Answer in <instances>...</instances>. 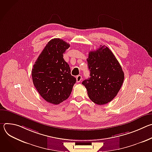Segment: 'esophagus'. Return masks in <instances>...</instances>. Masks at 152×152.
<instances>
[{"label": "esophagus", "mask_w": 152, "mask_h": 152, "mask_svg": "<svg viewBox=\"0 0 152 152\" xmlns=\"http://www.w3.org/2000/svg\"><path fill=\"white\" fill-rule=\"evenodd\" d=\"M82 77L81 75L77 76V77H76V81H77V82H80L82 80Z\"/></svg>", "instance_id": "esophagus-1"}]
</instances>
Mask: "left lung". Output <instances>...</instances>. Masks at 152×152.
Segmentation results:
<instances>
[{"label":"left lung","instance_id":"1","mask_svg":"<svg viewBox=\"0 0 152 152\" xmlns=\"http://www.w3.org/2000/svg\"><path fill=\"white\" fill-rule=\"evenodd\" d=\"M90 77L82 82L89 98L102 105L110 102L123 85L124 75L117 58L106 46L90 51L86 59Z\"/></svg>","mask_w":152,"mask_h":152}]
</instances>
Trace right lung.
<instances>
[{
	"label": "right lung",
	"mask_w": 152,
	"mask_h": 152,
	"mask_svg": "<svg viewBox=\"0 0 152 152\" xmlns=\"http://www.w3.org/2000/svg\"><path fill=\"white\" fill-rule=\"evenodd\" d=\"M70 45L59 38L51 39L35 61L32 77L40 96L49 103L58 104L70 96L76 79L71 75L63 54Z\"/></svg>",
	"instance_id": "right-lung-1"
}]
</instances>
